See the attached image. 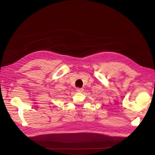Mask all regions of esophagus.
Returning <instances> with one entry per match:
<instances>
[{"label":"esophagus","instance_id":"esophagus-1","mask_svg":"<svg viewBox=\"0 0 155 155\" xmlns=\"http://www.w3.org/2000/svg\"><path fill=\"white\" fill-rule=\"evenodd\" d=\"M76 91L77 92H82L83 91V88H82V87H77Z\"/></svg>","mask_w":155,"mask_h":155}]
</instances>
